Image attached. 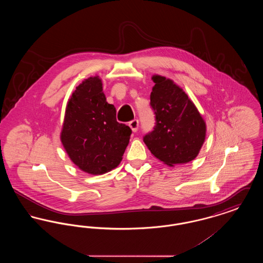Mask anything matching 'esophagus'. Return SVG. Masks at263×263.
Masks as SVG:
<instances>
[{
	"label": "esophagus",
	"mask_w": 263,
	"mask_h": 263,
	"mask_svg": "<svg viewBox=\"0 0 263 263\" xmlns=\"http://www.w3.org/2000/svg\"><path fill=\"white\" fill-rule=\"evenodd\" d=\"M129 126H130V128L132 129L133 132H136L138 130V128H139V120H138V119H134V120L130 121V122H129Z\"/></svg>",
	"instance_id": "1"
}]
</instances>
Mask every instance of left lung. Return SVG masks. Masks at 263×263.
<instances>
[{
	"label": "left lung",
	"instance_id": "obj_1",
	"mask_svg": "<svg viewBox=\"0 0 263 263\" xmlns=\"http://www.w3.org/2000/svg\"><path fill=\"white\" fill-rule=\"evenodd\" d=\"M151 107L156 125L143 140L151 153L163 163L193 161L205 141L206 124L182 88L162 76H153Z\"/></svg>",
	"mask_w": 263,
	"mask_h": 263
}]
</instances>
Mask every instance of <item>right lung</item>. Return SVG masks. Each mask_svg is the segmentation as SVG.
<instances>
[{"instance_id":"1","label":"right lung","mask_w":263,"mask_h":263,"mask_svg":"<svg viewBox=\"0 0 263 263\" xmlns=\"http://www.w3.org/2000/svg\"><path fill=\"white\" fill-rule=\"evenodd\" d=\"M132 130L116 121V109L102 91L99 77L80 84L67 103L61 142L76 165L102 175L122 161Z\"/></svg>"}]
</instances>
